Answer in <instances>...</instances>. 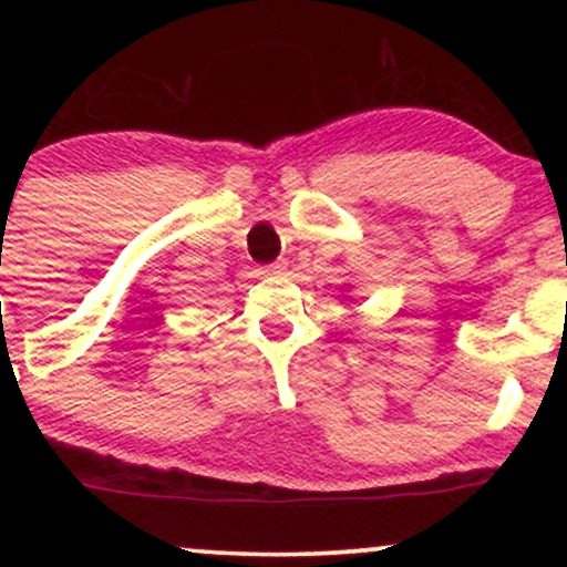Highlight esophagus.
I'll use <instances>...</instances> for the list:
<instances>
[{"label":"esophagus","instance_id":"obj_1","mask_svg":"<svg viewBox=\"0 0 567 567\" xmlns=\"http://www.w3.org/2000/svg\"><path fill=\"white\" fill-rule=\"evenodd\" d=\"M285 269H288V264H285V261H275L269 266H261V271H269V275H282Z\"/></svg>","mask_w":567,"mask_h":567}]
</instances>
